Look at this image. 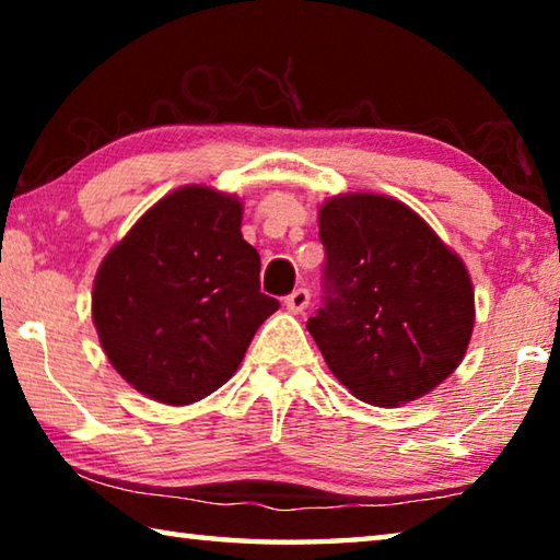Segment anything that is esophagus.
Here are the masks:
<instances>
[{
    "label": "esophagus",
    "instance_id": "1",
    "mask_svg": "<svg viewBox=\"0 0 560 560\" xmlns=\"http://www.w3.org/2000/svg\"><path fill=\"white\" fill-rule=\"evenodd\" d=\"M308 303H311L308 289H296L293 293H289L287 299H283V306H287L291 314H303V311L308 308Z\"/></svg>",
    "mask_w": 560,
    "mask_h": 560
}]
</instances>
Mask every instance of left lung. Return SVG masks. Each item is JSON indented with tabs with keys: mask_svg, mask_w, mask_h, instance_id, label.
<instances>
[{
	"mask_svg": "<svg viewBox=\"0 0 560 560\" xmlns=\"http://www.w3.org/2000/svg\"><path fill=\"white\" fill-rule=\"evenodd\" d=\"M326 301L308 334L358 400L397 407L457 371L474 330L469 271L400 200L373 192L320 205Z\"/></svg>",
	"mask_w": 560,
	"mask_h": 560,
	"instance_id": "obj_1",
	"label": "left lung"
}]
</instances>
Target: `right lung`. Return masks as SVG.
Instances as JSON below:
<instances>
[{"label":"right lung","mask_w":560,"mask_h":560,"mask_svg":"<svg viewBox=\"0 0 560 560\" xmlns=\"http://www.w3.org/2000/svg\"><path fill=\"white\" fill-rule=\"evenodd\" d=\"M242 200L185 185L158 200L103 257L93 326L122 381L163 405H192L236 373L279 308L259 291Z\"/></svg>","instance_id":"right-lung-1"}]
</instances>
